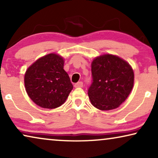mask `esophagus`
Here are the masks:
<instances>
[{
	"instance_id": "1",
	"label": "esophagus",
	"mask_w": 158,
	"mask_h": 158,
	"mask_svg": "<svg viewBox=\"0 0 158 158\" xmlns=\"http://www.w3.org/2000/svg\"><path fill=\"white\" fill-rule=\"evenodd\" d=\"M75 88H82L83 86V82L80 81V82H77V83L75 84Z\"/></svg>"
}]
</instances>
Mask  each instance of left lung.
<instances>
[{
    "label": "left lung",
    "mask_w": 158,
    "mask_h": 158,
    "mask_svg": "<svg viewBox=\"0 0 158 158\" xmlns=\"http://www.w3.org/2000/svg\"><path fill=\"white\" fill-rule=\"evenodd\" d=\"M92 83L88 94L92 105L102 111L116 109L126 100L134 85V72L118 56L103 55L91 64Z\"/></svg>",
    "instance_id": "left-lung-1"
}]
</instances>
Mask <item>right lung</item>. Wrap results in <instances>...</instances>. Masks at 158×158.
<instances>
[{
  "instance_id": "add662e5",
  "label": "right lung",
  "mask_w": 158,
  "mask_h": 158,
  "mask_svg": "<svg viewBox=\"0 0 158 158\" xmlns=\"http://www.w3.org/2000/svg\"><path fill=\"white\" fill-rule=\"evenodd\" d=\"M63 67V58L51 53L38 59L27 69L24 76L26 90L39 106L55 109L66 101L73 85Z\"/></svg>"
}]
</instances>
